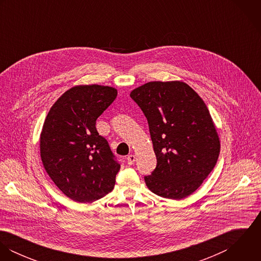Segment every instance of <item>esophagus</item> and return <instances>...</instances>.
Segmentation results:
<instances>
[{
    "label": "esophagus",
    "mask_w": 261,
    "mask_h": 261,
    "mask_svg": "<svg viewBox=\"0 0 261 261\" xmlns=\"http://www.w3.org/2000/svg\"><path fill=\"white\" fill-rule=\"evenodd\" d=\"M136 155L135 154H129L127 158H126V161H127V164L128 165H133L135 162H136Z\"/></svg>",
    "instance_id": "obj_1"
}]
</instances>
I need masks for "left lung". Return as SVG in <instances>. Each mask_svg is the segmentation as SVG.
<instances>
[{"instance_id": "obj_1", "label": "left lung", "mask_w": 261, "mask_h": 261, "mask_svg": "<svg viewBox=\"0 0 261 261\" xmlns=\"http://www.w3.org/2000/svg\"><path fill=\"white\" fill-rule=\"evenodd\" d=\"M148 119L156 167L145 177L149 190L180 200L214 169L220 141L205 102L185 82L151 81L130 92Z\"/></svg>"}]
</instances>
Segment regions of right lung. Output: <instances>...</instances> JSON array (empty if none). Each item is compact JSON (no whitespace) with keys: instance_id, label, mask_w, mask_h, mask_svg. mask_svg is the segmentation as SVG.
<instances>
[{"instance_id":"right-lung-1","label":"right lung","mask_w":261,"mask_h":261,"mask_svg":"<svg viewBox=\"0 0 261 261\" xmlns=\"http://www.w3.org/2000/svg\"><path fill=\"white\" fill-rule=\"evenodd\" d=\"M116 95L110 86H74L57 99L44 121L43 166L59 190L76 202L98 200L115 184L120 165L95 123Z\"/></svg>"}]
</instances>
